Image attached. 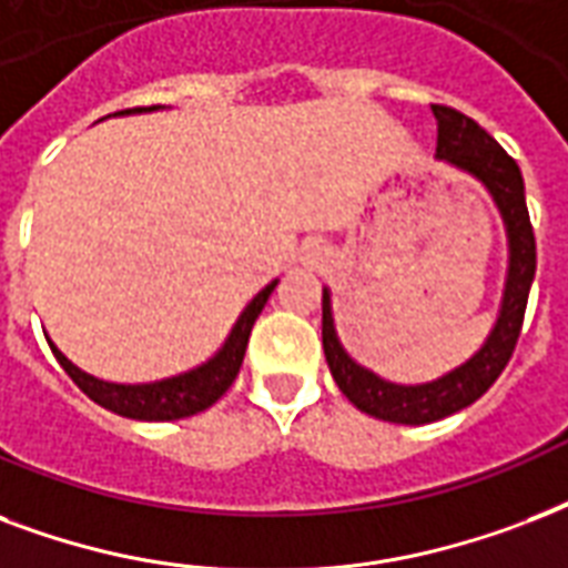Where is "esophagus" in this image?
Returning <instances> with one entry per match:
<instances>
[{"mask_svg": "<svg viewBox=\"0 0 568 568\" xmlns=\"http://www.w3.org/2000/svg\"><path fill=\"white\" fill-rule=\"evenodd\" d=\"M325 261V248L320 243H311L305 245V263L307 266H320Z\"/></svg>", "mask_w": 568, "mask_h": 568, "instance_id": "1", "label": "esophagus"}]
</instances>
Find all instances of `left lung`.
Masks as SVG:
<instances>
[{"mask_svg":"<svg viewBox=\"0 0 568 568\" xmlns=\"http://www.w3.org/2000/svg\"><path fill=\"white\" fill-rule=\"evenodd\" d=\"M433 115L438 121V148H435L438 160L450 162L480 180L491 192L507 224V287H504L500 316L489 341L480 346V353L474 355L471 362H465L463 367H456L442 379L426 382V385H394V382L379 379L376 373L364 371L362 364H355L344 353L334 332L332 296L328 290H323V349L337 388L367 415L412 426L433 424L459 408L471 406L495 385L518 344L527 296H530V284L536 275V236L530 213H527L525 180L516 160L477 121L450 105L433 103Z\"/></svg>","mask_w":568,"mask_h":568,"instance_id":"1","label":"left lung"}]
</instances>
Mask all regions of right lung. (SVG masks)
Instances as JSON below:
<instances>
[{"mask_svg":"<svg viewBox=\"0 0 568 568\" xmlns=\"http://www.w3.org/2000/svg\"><path fill=\"white\" fill-rule=\"evenodd\" d=\"M133 112V109H124L121 115ZM278 281H272L257 293V296L248 302L240 320H236L234 332L227 334V341L219 353L210 358L206 364L195 367V371L180 373V376H171V379L151 382V385H115V382H103L88 376L70 364L64 355L55 349V344H50L52 355L59 358V364L64 367L70 379L77 382L79 390L94 399L97 406L109 408V412H118V415L133 417V420H178V417H189L204 412L222 397L224 390L231 388L236 379V373L243 367L245 346H248V334H252L254 320L261 316L266 298L272 296Z\"/></svg>","mask_w":568,"mask_h":568,"instance_id":"1","label":"right lung"}]
</instances>
